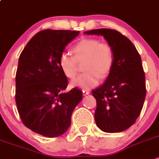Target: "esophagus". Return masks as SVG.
<instances>
[{
    "label": "esophagus",
    "instance_id": "34e87169",
    "mask_svg": "<svg viewBox=\"0 0 159 159\" xmlns=\"http://www.w3.org/2000/svg\"><path fill=\"white\" fill-rule=\"evenodd\" d=\"M90 94L89 90H83V94L84 95H87V94Z\"/></svg>",
    "mask_w": 159,
    "mask_h": 159
}]
</instances>
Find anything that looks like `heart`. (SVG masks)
<instances>
[{
    "mask_svg": "<svg viewBox=\"0 0 159 159\" xmlns=\"http://www.w3.org/2000/svg\"><path fill=\"white\" fill-rule=\"evenodd\" d=\"M74 56L62 53L59 57L60 68L66 77L72 79L78 72L79 63L84 64L86 72L71 82L72 87L89 90L98 84L100 76L108 75L113 64V51L109 43L97 39H83L74 46Z\"/></svg>",
    "mask_w": 159,
    "mask_h": 159,
    "instance_id": "obj_1",
    "label": "heart"
}]
</instances>
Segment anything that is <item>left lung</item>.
Returning <instances> with one entry per match:
<instances>
[{
  "mask_svg": "<svg viewBox=\"0 0 159 159\" xmlns=\"http://www.w3.org/2000/svg\"><path fill=\"white\" fill-rule=\"evenodd\" d=\"M84 34L103 36L114 57L105 83L92 91L97 103L96 125L105 132H123L136 122L146 97L140 55L132 42L116 30L94 29Z\"/></svg>",
  "mask_w": 159,
  "mask_h": 159,
  "instance_id": "8db88e82",
  "label": "left lung"
}]
</instances>
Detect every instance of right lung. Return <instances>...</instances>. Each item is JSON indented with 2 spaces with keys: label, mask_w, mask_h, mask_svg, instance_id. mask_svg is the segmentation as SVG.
I'll use <instances>...</instances> for the list:
<instances>
[{
  "label": "right lung",
  "mask_w": 159,
  "mask_h": 159,
  "mask_svg": "<svg viewBox=\"0 0 159 159\" xmlns=\"http://www.w3.org/2000/svg\"><path fill=\"white\" fill-rule=\"evenodd\" d=\"M80 31L46 30L38 32L19 58L16 75V103L23 125L46 137L61 136L83 98L75 87L65 92L68 79L59 65L65 46Z\"/></svg>",
  "instance_id": "obj_1"
}]
</instances>
